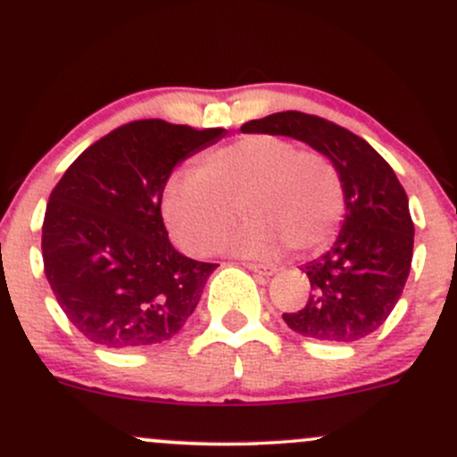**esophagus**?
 I'll use <instances>...</instances> for the list:
<instances>
[{
	"label": "esophagus",
	"mask_w": 457,
	"mask_h": 457,
	"mask_svg": "<svg viewBox=\"0 0 457 457\" xmlns=\"http://www.w3.org/2000/svg\"><path fill=\"white\" fill-rule=\"evenodd\" d=\"M245 267H247L249 271L258 273V276H265V278L273 276V273L278 271V269L273 267V265H261V262H247V265H245Z\"/></svg>",
	"instance_id": "obj_1"
}]
</instances>
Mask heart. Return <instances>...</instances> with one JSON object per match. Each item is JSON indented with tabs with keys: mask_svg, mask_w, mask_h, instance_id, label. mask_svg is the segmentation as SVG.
<instances>
[{
	"mask_svg": "<svg viewBox=\"0 0 457 457\" xmlns=\"http://www.w3.org/2000/svg\"><path fill=\"white\" fill-rule=\"evenodd\" d=\"M247 220L225 247L241 256L269 258L287 245L313 252L330 241L344 216L337 168L317 151H297L276 136H247L210 153L199 170L168 179L162 212L186 252H214L237 220Z\"/></svg>",
	"mask_w": 457,
	"mask_h": 457,
	"instance_id": "obj_1",
	"label": "heart"
}]
</instances>
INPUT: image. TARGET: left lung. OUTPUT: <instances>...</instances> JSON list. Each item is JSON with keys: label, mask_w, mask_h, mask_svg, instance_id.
I'll list each match as a JSON object with an SVG mask.
<instances>
[{"label": "left lung", "mask_w": 457, "mask_h": 457, "mask_svg": "<svg viewBox=\"0 0 457 457\" xmlns=\"http://www.w3.org/2000/svg\"><path fill=\"white\" fill-rule=\"evenodd\" d=\"M241 131L309 144L333 162L344 184L342 232L328 252L304 265L313 295L282 320L320 342L353 344L374 333L405 289L414 253L410 201L392 166L363 137L317 115L271 113L245 122Z\"/></svg>", "instance_id": "left-lung-1"}]
</instances>
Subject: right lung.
<instances>
[{"instance_id": "right-lung-1", "label": "right lung", "mask_w": 457, "mask_h": 457, "mask_svg": "<svg viewBox=\"0 0 457 457\" xmlns=\"http://www.w3.org/2000/svg\"><path fill=\"white\" fill-rule=\"evenodd\" d=\"M164 120H136L85 148L43 219V267L67 320L113 350L175 337L219 265L177 252L162 219L172 168L225 137Z\"/></svg>"}]
</instances>
